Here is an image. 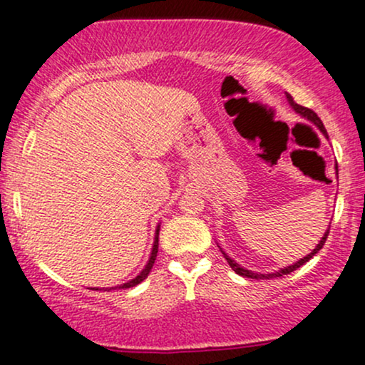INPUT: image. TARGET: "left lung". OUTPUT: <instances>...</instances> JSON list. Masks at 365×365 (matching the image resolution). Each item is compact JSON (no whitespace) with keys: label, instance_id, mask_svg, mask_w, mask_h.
I'll return each mask as SVG.
<instances>
[{"label":"left lung","instance_id":"8db88e82","mask_svg":"<svg viewBox=\"0 0 365 365\" xmlns=\"http://www.w3.org/2000/svg\"><path fill=\"white\" fill-rule=\"evenodd\" d=\"M286 98H288V103L292 105V108L294 110V112H297V113H300L302 117H305V118H307V120H310V122H312V124L317 125L319 130H321L322 134H326V136H327V133H326V128H324V124H322V120H321V118L317 117V113H315L314 110L307 108V106H302V105H298L297 101H294L293 98H292V94H288V93H286ZM327 236H329V227H327V231L324 232V236L321 237V241H319V245H317V247H315V248L312 250V253H309V255L304 257V259H300V260H298V262H294L293 265H288V267L281 269V271H277V272H272V274H259V272L248 271V269L241 267L240 264H236V262L232 260L231 257H229V255H226V253H224V252H222V253H224V259H226V260H227V264L231 265V269H232V271H235L236 274H240V276H243V277H250V279H271V277H281V276H284V274H289V272L297 271L298 267H302V265L307 264V262H309L310 259H312V257L315 255V253L319 252V250H321L322 247H324V243H326Z\"/></svg>","mask_w":365,"mask_h":365}]
</instances>
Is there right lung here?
<instances>
[{
  "mask_svg": "<svg viewBox=\"0 0 365 365\" xmlns=\"http://www.w3.org/2000/svg\"><path fill=\"white\" fill-rule=\"evenodd\" d=\"M158 231H160V227H157V236H155V241H153V248H151V255H150V260H148V264L145 265V269H143L141 272H139V276H136L134 277V279H130L129 282H124V284H120V286H115V288H103L105 292H110V289H124V288H133V286H136V284H139V282L141 281H145L146 277H148V274H150V271H151V267H153V264H155V259H157V253H158ZM93 289H98V288H93Z\"/></svg>",
  "mask_w": 365,
  "mask_h": 365,
  "instance_id": "add662e5",
  "label": "right lung"
}]
</instances>
